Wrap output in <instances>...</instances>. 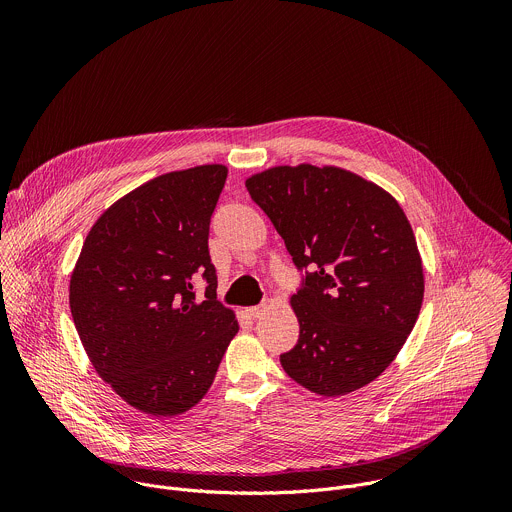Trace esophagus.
<instances>
[{"mask_svg":"<svg viewBox=\"0 0 512 512\" xmlns=\"http://www.w3.org/2000/svg\"><path fill=\"white\" fill-rule=\"evenodd\" d=\"M265 306H251V308H247V314L253 318V320H257V318H261L263 314H265Z\"/></svg>","mask_w":512,"mask_h":512,"instance_id":"esophagus-1","label":"esophagus"}]
</instances>
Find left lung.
Returning a JSON list of instances; mask_svg holds the SVG:
<instances>
[{
    "label": "left lung",
    "instance_id": "obj_1",
    "mask_svg": "<svg viewBox=\"0 0 512 512\" xmlns=\"http://www.w3.org/2000/svg\"><path fill=\"white\" fill-rule=\"evenodd\" d=\"M245 186L306 273L291 296L300 338L279 356L283 371L324 397L369 385L405 344L423 302L421 257L403 208L334 166H275Z\"/></svg>",
    "mask_w": 512,
    "mask_h": 512
}]
</instances>
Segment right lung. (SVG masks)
<instances>
[{"label":"right lung","mask_w":512,"mask_h":512,"mask_svg":"<svg viewBox=\"0 0 512 512\" xmlns=\"http://www.w3.org/2000/svg\"><path fill=\"white\" fill-rule=\"evenodd\" d=\"M229 170L162 174L111 204L89 231L70 275V312L99 377L131 407L174 417L210 389L239 332L216 302L210 216ZM207 281L195 302L191 279Z\"/></svg>","instance_id":"add662e5"}]
</instances>
